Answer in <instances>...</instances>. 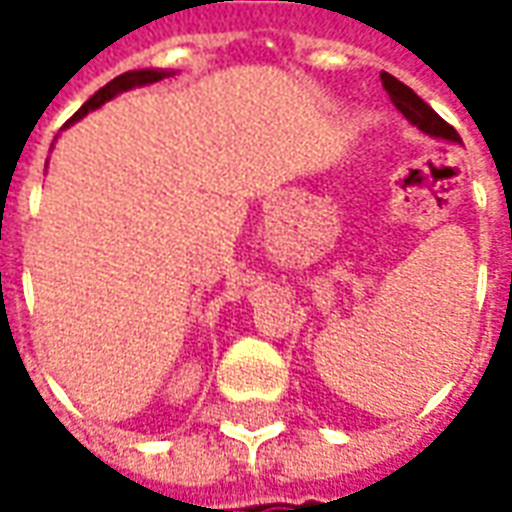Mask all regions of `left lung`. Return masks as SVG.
<instances>
[{"instance_id":"obj_1","label":"left lung","mask_w":512,"mask_h":512,"mask_svg":"<svg viewBox=\"0 0 512 512\" xmlns=\"http://www.w3.org/2000/svg\"><path fill=\"white\" fill-rule=\"evenodd\" d=\"M381 82H384V90L392 98V104L400 115L406 117L411 126H417L422 134L433 136V139H444V142H461V136L452 126H447L433 109H430L422 98H419L411 87H406L403 82H397L392 73H381Z\"/></svg>"}]
</instances>
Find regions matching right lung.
I'll list each match as a JSON object with an SVG mask.
<instances>
[{
  "instance_id": "obj_1",
  "label": "right lung",
  "mask_w": 512,
  "mask_h": 512,
  "mask_svg": "<svg viewBox=\"0 0 512 512\" xmlns=\"http://www.w3.org/2000/svg\"><path fill=\"white\" fill-rule=\"evenodd\" d=\"M167 76H172V71H158V68H142V71H128L123 73V76H117V79H112L106 87H101V90H98V93H95L93 98L65 123V128L73 126V123H79L82 117H87V112H95L98 106H104L106 101H112L115 95L126 93V90H134V87H145V84L161 82V79H167Z\"/></svg>"
}]
</instances>
